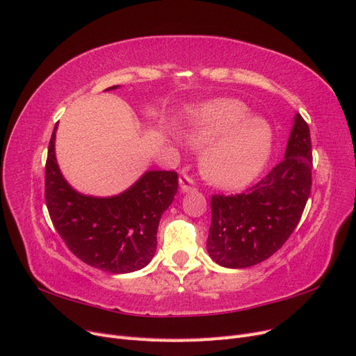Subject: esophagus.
Segmentation results:
<instances>
[{
  "label": "esophagus",
  "mask_w": 356,
  "mask_h": 356,
  "mask_svg": "<svg viewBox=\"0 0 356 356\" xmlns=\"http://www.w3.org/2000/svg\"><path fill=\"white\" fill-rule=\"evenodd\" d=\"M179 188L182 193H188L191 190H195V181L190 178L188 175H182L179 178Z\"/></svg>",
  "instance_id": "obj_1"
}]
</instances>
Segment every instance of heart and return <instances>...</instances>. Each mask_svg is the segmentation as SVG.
<instances>
[{"mask_svg":"<svg viewBox=\"0 0 356 356\" xmlns=\"http://www.w3.org/2000/svg\"><path fill=\"white\" fill-rule=\"evenodd\" d=\"M239 99L222 98L203 104L186 129L187 141L204 148L200 172L211 184L225 190L250 184L272 154L273 131L263 117L250 115Z\"/></svg>","mask_w":356,"mask_h":356,"instance_id":"heart-1","label":"heart"}]
</instances>
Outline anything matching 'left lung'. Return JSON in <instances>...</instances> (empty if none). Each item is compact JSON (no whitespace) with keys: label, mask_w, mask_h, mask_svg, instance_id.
Returning <instances> with one entry per match:
<instances>
[{"label":"left lung","mask_w":356,"mask_h":356,"mask_svg":"<svg viewBox=\"0 0 356 356\" xmlns=\"http://www.w3.org/2000/svg\"><path fill=\"white\" fill-rule=\"evenodd\" d=\"M310 187V132L297 113L281 163L246 193L212 196L207 241L209 257L229 268H245L267 260L297 227Z\"/></svg>","instance_id":"left-lung-1"}]
</instances>
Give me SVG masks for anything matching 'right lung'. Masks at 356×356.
<instances>
[{"mask_svg":"<svg viewBox=\"0 0 356 356\" xmlns=\"http://www.w3.org/2000/svg\"><path fill=\"white\" fill-rule=\"evenodd\" d=\"M113 86L106 90H115ZM58 123L46 161V202L56 232L81 261L108 273H131L156 254L161 215L174 202V170H147L120 195H81L63 178L55 153Z\"/></svg>","mask_w":356,"mask_h":356,"instance_id":"1","label":"right lung"}]
</instances>
